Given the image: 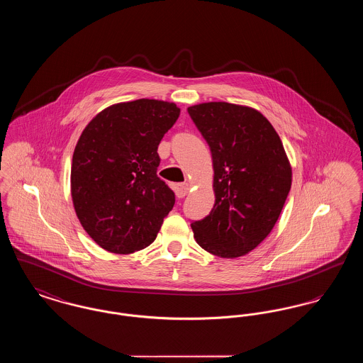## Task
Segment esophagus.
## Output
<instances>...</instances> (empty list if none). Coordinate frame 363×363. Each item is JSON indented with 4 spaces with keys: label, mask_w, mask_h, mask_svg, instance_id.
Wrapping results in <instances>:
<instances>
[{
    "label": "esophagus",
    "mask_w": 363,
    "mask_h": 363,
    "mask_svg": "<svg viewBox=\"0 0 363 363\" xmlns=\"http://www.w3.org/2000/svg\"><path fill=\"white\" fill-rule=\"evenodd\" d=\"M174 190H175L177 197H178V199H182V197H185V196L188 194L189 185H188V184H178V185H175Z\"/></svg>",
    "instance_id": "obj_1"
}]
</instances>
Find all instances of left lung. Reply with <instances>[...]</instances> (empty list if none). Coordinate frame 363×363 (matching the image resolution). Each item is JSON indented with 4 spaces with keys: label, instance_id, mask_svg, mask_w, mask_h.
<instances>
[{
    "label": "left lung",
    "instance_id": "8db88e82",
    "mask_svg": "<svg viewBox=\"0 0 363 363\" xmlns=\"http://www.w3.org/2000/svg\"><path fill=\"white\" fill-rule=\"evenodd\" d=\"M213 163L215 204L191 223L209 253L234 259L272 231L291 189V166L277 130L259 111L227 102L188 107Z\"/></svg>",
    "mask_w": 363,
    "mask_h": 363
}]
</instances>
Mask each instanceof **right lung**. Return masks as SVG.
<instances>
[{
	"label": "right lung",
	"mask_w": 363,
	"mask_h": 363,
	"mask_svg": "<svg viewBox=\"0 0 363 363\" xmlns=\"http://www.w3.org/2000/svg\"><path fill=\"white\" fill-rule=\"evenodd\" d=\"M177 104L138 99L104 108L79 138L70 172L76 215L104 250L129 255L155 241L175 196L157 177V145Z\"/></svg>",
	"instance_id": "right-lung-1"
}]
</instances>
